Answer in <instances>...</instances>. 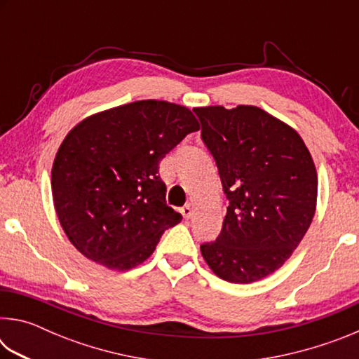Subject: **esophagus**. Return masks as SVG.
I'll list each match as a JSON object with an SVG mask.
<instances>
[{"label":"esophagus","instance_id":"34e87169","mask_svg":"<svg viewBox=\"0 0 359 359\" xmlns=\"http://www.w3.org/2000/svg\"><path fill=\"white\" fill-rule=\"evenodd\" d=\"M180 212H182V215H184L185 220H188V218H191V215H193V208L190 204H185L184 208L180 209Z\"/></svg>","mask_w":359,"mask_h":359}]
</instances>
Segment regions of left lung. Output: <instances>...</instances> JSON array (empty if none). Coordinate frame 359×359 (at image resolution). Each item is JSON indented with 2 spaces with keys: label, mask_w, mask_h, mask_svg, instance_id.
I'll return each mask as SVG.
<instances>
[{
  "label": "left lung",
  "mask_w": 359,
  "mask_h": 359,
  "mask_svg": "<svg viewBox=\"0 0 359 359\" xmlns=\"http://www.w3.org/2000/svg\"><path fill=\"white\" fill-rule=\"evenodd\" d=\"M229 201L222 233L201 245L214 274L252 283L299 245L317 208L318 179L297 133L257 106L193 109Z\"/></svg>",
  "instance_id": "1"
}]
</instances>
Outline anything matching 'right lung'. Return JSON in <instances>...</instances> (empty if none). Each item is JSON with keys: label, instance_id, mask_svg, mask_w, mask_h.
<instances>
[{"label": "right lung", "instance_id": "right-lung-1", "mask_svg": "<svg viewBox=\"0 0 359 359\" xmlns=\"http://www.w3.org/2000/svg\"><path fill=\"white\" fill-rule=\"evenodd\" d=\"M199 130L190 109L142 100L93 114L60 145L52 196L60 224L85 258L109 269L144 263L182 220L166 204L158 165Z\"/></svg>", "mask_w": 359, "mask_h": 359}]
</instances>
